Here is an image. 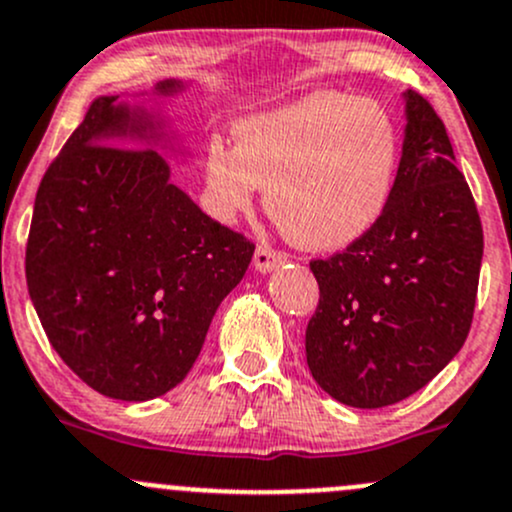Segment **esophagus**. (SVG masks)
Returning a JSON list of instances; mask_svg holds the SVG:
<instances>
[{
	"label": "esophagus",
	"instance_id": "esophagus-1",
	"mask_svg": "<svg viewBox=\"0 0 512 512\" xmlns=\"http://www.w3.org/2000/svg\"><path fill=\"white\" fill-rule=\"evenodd\" d=\"M284 262H287V257H284L282 252L274 250V247H270V245H260L255 250V257H252V267L262 274L277 270V267L284 265Z\"/></svg>",
	"mask_w": 512,
	"mask_h": 512
}]
</instances>
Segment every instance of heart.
I'll return each instance as SVG.
<instances>
[{
    "label": "heart",
    "instance_id": "1",
    "mask_svg": "<svg viewBox=\"0 0 512 512\" xmlns=\"http://www.w3.org/2000/svg\"><path fill=\"white\" fill-rule=\"evenodd\" d=\"M235 147L213 137L203 154L211 211H250L267 188V211L306 250H343L370 233L395 191L400 137L383 105L316 90L235 122Z\"/></svg>",
    "mask_w": 512,
    "mask_h": 512
}]
</instances>
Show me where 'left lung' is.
Here are the masks:
<instances>
[{
	"mask_svg": "<svg viewBox=\"0 0 512 512\" xmlns=\"http://www.w3.org/2000/svg\"><path fill=\"white\" fill-rule=\"evenodd\" d=\"M405 139L390 206L365 238L314 260L319 306L306 363L360 410L395 405L446 368L469 336L483 228L437 112L402 93Z\"/></svg>",
	"mask_w": 512,
	"mask_h": 512,
	"instance_id": "obj_1",
	"label": "left lung"
}]
</instances>
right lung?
<instances>
[{
  "label": "right lung",
  "mask_w": 512,
  "mask_h": 512,
  "mask_svg": "<svg viewBox=\"0 0 512 512\" xmlns=\"http://www.w3.org/2000/svg\"><path fill=\"white\" fill-rule=\"evenodd\" d=\"M184 80L98 95L43 174L26 284L48 341L100 395L147 402L186 378L255 245L171 184L188 159L166 100Z\"/></svg>",
  "instance_id": "right-lung-1"
}]
</instances>
